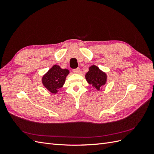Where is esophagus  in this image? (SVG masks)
<instances>
[{
    "mask_svg": "<svg viewBox=\"0 0 154 154\" xmlns=\"http://www.w3.org/2000/svg\"><path fill=\"white\" fill-rule=\"evenodd\" d=\"M73 72H74V73H77V74H78L79 72H80V68H77V69H74V70H73Z\"/></svg>",
    "mask_w": 154,
    "mask_h": 154,
    "instance_id": "34e87169",
    "label": "esophagus"
}]
</instances>
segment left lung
Wrapping results in <instances>:
<instances>
[{
    "label": "left lung",
    "instance_id": "1",
    "mask_svg": "<svg viewBox=\"0 0 154 154\" xmlns=\"http://www.w3.org/2000/svg\"><path fill=\"white\" fill-rule=\"evenodd\" d=\"M89 71L85 74L87 82L96 90L100 91L101 87L105 85L106 82V74L96 66L89 67Z\"/></svg>",
    "mask_w": 154,
    "mask_h": 154
}]
</instances>
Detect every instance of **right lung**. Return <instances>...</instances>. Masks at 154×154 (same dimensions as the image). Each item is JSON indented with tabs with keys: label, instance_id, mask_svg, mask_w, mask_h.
I'll return each instance as SVG.
<instances>
[{
	"label": "right lung",
	"instance_id": "add662e5",
	"mask_svg": "<svg viewBox=\"0 0 154 154\" xmlns=\"http://www.w3.org/2000/svg\"><path fill=\"white\" fill-rule=\"evenodd\" d=\"M69 74L68 69H62L58 65H54L43 76L42 82L49 92L57 94L59 88L63 87Z\"/></svg>",
	"mask_w": 154,
	"mask_h": 154
}]
</instances>
